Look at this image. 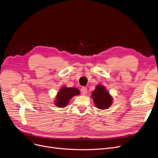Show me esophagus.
Returning <instances> with one entry per match:
<instances>
[{
	"label": "esophagus",
	"mask_w": 158,
	"mask_h": 158,
	"mask_svg": "<svg viewBox=\"0 0 158 158\" xmlns=\"http://www.w3.org/2000/svg\"><path fill=\"white\" fill-rule=\"evenodd\" d=\"M80 91L81 93V94H84V95H85V94H87V89L86 87H82L81 89H80Z\"/></svg>",
	"instance_id": "obj_1"
}]
</instances>
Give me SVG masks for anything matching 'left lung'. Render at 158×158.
<instances>
[{
  "label": "left lung",
  "instance_id": "1",
  "mask_svg": "<svg viewBox=\"0 0 158 158\" xmlns=\"http://www.w3.org/2000/svg\"><path fill=\"white\" fill-rule=\"evenodd\" d=\"M92 97L94 104L99 109L106 110L111 105L112 98L102 85L97 86L93 91Z\"/></svg>",
  "mask_w": 158,
  "mask_h": 158
}]
</instances>
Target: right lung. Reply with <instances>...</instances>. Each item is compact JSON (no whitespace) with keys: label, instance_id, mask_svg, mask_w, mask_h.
Returning a JSON list of instances; mask_svg holds the SVG:
<instances>
[{"label":"right lung","instance_id":"obj_1","mask_svg":"<svg viewBox=\"0 0 158 158\" xmlns=\"http://www.w3.org/2000/svg\"><path fill=\"white\" fill-rule=\"evenodd\" d=\"M80 94V91L77 88H68L66 87H63L58 93L56 97V105L59 108H64L69 103V100L75 95H78Z\"/></svg>","mask_w":158,"mask_h":158}]
</instances>
